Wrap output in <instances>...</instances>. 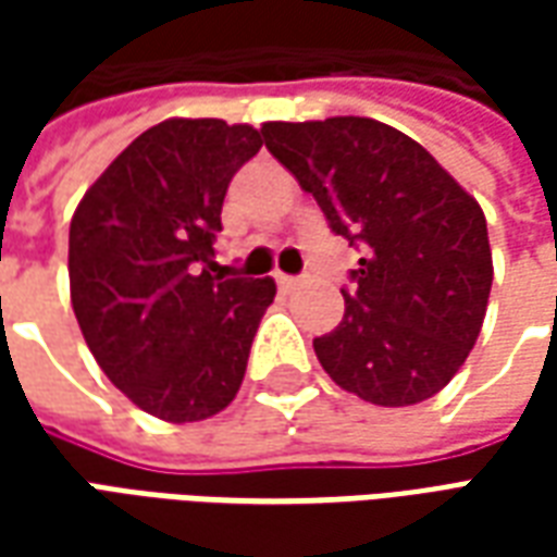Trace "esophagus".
<instances>
[{"label": "esophagus", "mask_w": 557, "mask_h": 557, "mask_svg": "<svg viewBox=\"0 0 557 557\" xmlns=\"http://www.w3.org/2000/svg\"><path fill=\"white\" fill-rule=\"evenodd\" d=\"M274 277H277V283L283 286V289H292V286H298V277H292V274H283V271H277Z\"/></svg>", "instance_id": "obj_1"}]
</instances>
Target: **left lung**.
<instances>
[{"mask_svg":"<svg viewBox=\"0 0 557 557\" xmlns=\"http://www.w3.org/2000/svg\"><path fill=\"white\" fill-rule=\"evenodd\" d=\"M268 151L363 259L339 325L313 339L325 373L373 406L435 397L478 343L492 289L486 218L397 127L334 115L265 122Z\"/></svg>","mask_w":557,"mask_h":557,"instance_id":"left-lung-1","label":"left lung"}]
</instances>
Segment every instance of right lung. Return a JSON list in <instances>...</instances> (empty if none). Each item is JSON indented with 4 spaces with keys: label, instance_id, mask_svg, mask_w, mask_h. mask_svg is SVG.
<instances>
[{
    "label": "right lung",
    "instance_id": "obj_1",
    "mask_svg": "<svg viewBox=\"0 0 557 557\" xmlns=\"http://www.w3.org/2000/svg\"><path fill=\"white\" fill-rule=\"evenodd\" d=\"M262 148L223 119L139 134L79 199L67 235L71 304L86 346L134 406L194 423L230 406L271 277H223L214 242L232 175Z\"/></svg>",
    "mask_w": 557,
    "mask_h": 557
}]
</instances>
